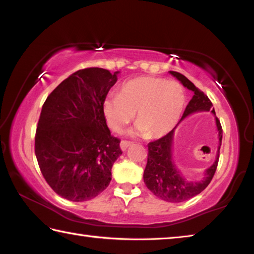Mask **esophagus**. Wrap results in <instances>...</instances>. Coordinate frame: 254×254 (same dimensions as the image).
I'll return each instance as SVG.
<instances>
[{
  "label": "esophagus",
  "instance_id": "34e87169",
  "mask_svg": "<svg viewBox=\"0 0 254 254\" xmlns=\"http://www.w3.org/2000/svg\"><path fill=\"white\" fill-rule=\"evenodd\" d=\"M132 144V142H130V141H126V140H123L122 142H121V149L123 150V151H126V150L130 147V145Z\"/></svg>",
  "mask_w": 254,
  "mask_h": 254
}]
</instances>
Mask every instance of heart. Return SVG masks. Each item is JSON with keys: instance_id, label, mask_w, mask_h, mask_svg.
Masks as SVG:
<instances>
[{"instance_id": "b5f03b06", "label": "heart", "mask_w": 254, "mask_h": 254, "mask_svg": "<svg viewBox=\"0 0 254 254\" xmlns=\"http://www.w3.org/2000/svg\"><path fill=\"white\" fill-rule=\"evenodd\" d=\"M185 102V89L178 81L142 76L123 83L119 95H107L102 109L115 133L123 132L135 114V133L159 137L177 124Z\"/></svg>"}]
</instances>
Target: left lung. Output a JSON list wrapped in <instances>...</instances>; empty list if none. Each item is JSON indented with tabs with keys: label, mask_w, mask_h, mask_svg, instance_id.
I'll return each mask as SVG.
<instances>
[{
	"label": "left lung",
	"mask_w": 254,
	"mask_h": 254,
	"mask_svg": "<svg viewBox=\"0 0 254 254\" xmlns=\"http://www.w3.org/2000/svg\"><path fill=\"white\" fill-rule=\"evenodd\" d=\"M170 74L182 81L185 87L190 89L194 93L192 98L188 103L186 110L184 112L182 120L188 117L189 114L200 111H210L213 114H215L213 104L207 95H205L199 88H197L190 80L186 78L183 74H180V72L170 71ZM216 126L221 145L223 130L220 120L217 118ZM174 131L175 128L169 133H167L165 136L152 141L148 144V162L144 169L143 180L149 190L160 199L169 201V203H182V201L190 199L194 196L198 195L199 192L203 191L208 186L217 168L220 147H218L216 160L206 170L205 178L201 182H187L186 179H184L180 176L179 171L176 169L173 158H171Z\"/></svg>",
	"instance_id": "left-lung-1"
}]
</instances>
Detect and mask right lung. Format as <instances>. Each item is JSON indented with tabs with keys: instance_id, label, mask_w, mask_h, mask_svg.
<instances>
[{
	"instance_id": "right-lung-1",
	"label": "right lung",
	"mask_w": 254,
	"mask_h": 254,
	"mask_svg": "<svg viewBox=\"0 0 254 254\" xmlns=\"http://www.w3.org/2000/svg\"><path fill=\"white\" fill-rule=\"evenodd\" d=\"M103 68H85L63 80L42 105L34 152L47 184L63 198L89 200L112 179L122 154L121 140L111 134L103 101L118 80Z\"/></svg>"
}]
</instances>
